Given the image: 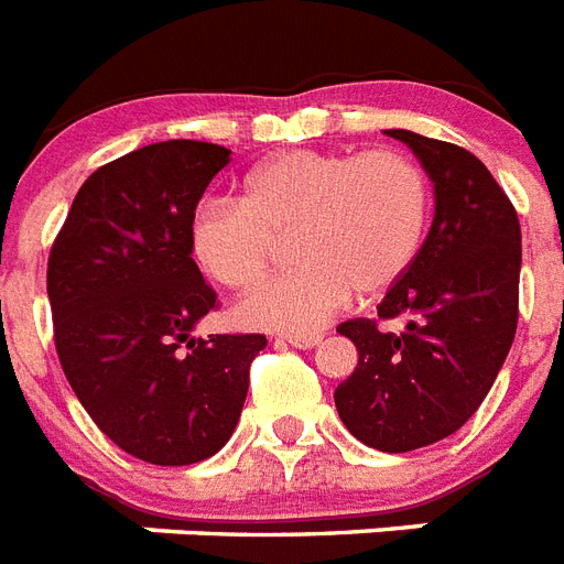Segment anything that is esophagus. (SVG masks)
Instances as JSON below:
<instances>
[{
    "mask_svg": "<svg viewBox=\"0 0 564 564\" xmlns=\"http://www.w3.org/2000/svg\"><path fill=\"white\" fill-rule=\"evenodd\" d=\"M282 340L296 349H314L319 344V335H282Z\"/></svg>",
    "mask_w": 564,
    "mask_h": 564,
    "instance_id": "esophagus-1",
    "label": "esophagus"
}]
</instances>
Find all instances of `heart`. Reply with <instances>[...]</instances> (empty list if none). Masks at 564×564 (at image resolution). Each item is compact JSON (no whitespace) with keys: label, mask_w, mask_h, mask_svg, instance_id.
<instances>
[{"label":"heart","mask_w":564,"mask_h":564,"mask_svg":"<svg viewBox=\"0 0 564 564\" xmlns=\"http://www.w3.org/2000/svg\"><path fill=\"white\" fill-rule=\"evenodd\" d=\"M431 186L402 151L296 148L261 162L241 200H206L192 215V253L206 276L250 291L291 238L294 273L261 285L236 317L245 326L311 335L358 294L376 296L413 268L425 245Z\"/></svg>","instance_id":"obj_1"}]
</instances>
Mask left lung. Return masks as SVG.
I'll return each instance as SVG.
<instances>
[{"mask_svg":"<svg viewBox=\"0 0 564 564\" xmlns=\"http://www.w3.org/2000/svg\"><path fill=\"white\" fill-rule=\"evenodd\" d=\"M387 137L404 142L434 183V224L378 305L381 319L404 317L402 332L364 317L337 326L358 367L337 384L335 404L360 443L402 454L452 436L492 390L518 326L521 224L466 148L410 130Z\"/></svg>","mask_w":564,"mask_h":564,"instance_id":"left-lung-1","label":"left lung"}]
</instances>
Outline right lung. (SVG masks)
I'll return each mask as SVG.
<instances>
[{"instance_id": "right-lung-1", "label": "right lung", "mask_w": 564, "mask_h": 564, "mask_svg": "<svg viewBox=\"0 0 564 564\" xmlns=\"http://www.w3.org/2000/svg\"><path fill=\"white\" fill-rule=\"evenodd\" d=\"M227 148L169 139L78 188L48 253L54 346L78 402L121 452L188 466L232 436L264 335L192 337L218 294L192 259V215Z\"/></svg>"}]
</instances>
